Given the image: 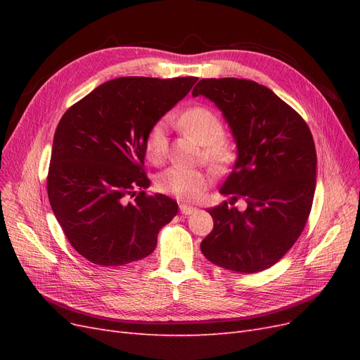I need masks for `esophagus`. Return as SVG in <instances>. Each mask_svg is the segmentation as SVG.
Returning a JSON list of instances; mask_svg holds the SVG:
<instances>
[{
  "label": "esophagus",
  "instance_id": "1",
  "mask_svg": "<svg viewBox=\"0 0 360 360\" xmlns=\"http://www.w3.org/2000/svg\"><path fill=\"white\" fill-rule=\"evenodd\" d=\"M193 212H197V207L186 205V204H180V213L181 214H191Z\"/></svg>",
  "mask_w": 360,
  "mask_h": 360
}]
</instances>
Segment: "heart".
<instances>
[{
    "mask_svg": "<svg viewBox=\"0 0 360 360\" xmlns=\"http://www.w3.org/2000/svg\"><path fill=\"white\" fill-rule=\"evenodd\" d=\"M181 129L197 143L204 146V158L217 171H224L236 160V146L224 138L225 124L214 111L207 106H195L180 117ZM167 122L159 120L150 127L146 138V151L151 160H160L167 153ZM210 174L202 169L172 167L163 171L156 180L160 192L180 201H193L209 188Z\"/></svg>",
    "mask_w": 360,
    "mask_h": 360,
    "instance_id": "b5f03b06",
    "label": "heart"
}]
</instances>
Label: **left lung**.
Instances as JSON below:
<instances>
[{
  "instance_id": "1",
  "label": "left lung",
  "mask_w": 360,
  "mask_h": 360,
  "mask_svg": "<svg viewBox=\"0 0 360 360\" xmlns=\"http://www.w3.org/2000/svg\"><path fill=\"white\" fill-rule=\"evenodd\" d=\"M192 96H205L222 111L237 144V160L221 188L231 204L209 213L213 230L201 252L213 264L240 274L266 270L296 243L311 213L317 153L307 122L255 81L201 79Z\"/></svg>"
}]
</instances>
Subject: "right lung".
I'll return each instance as SVG.
<instances>
[{
    "label": "right lung",
    "mask_w": 360,
    "mask_h": 360,
    "mask_svg": "<svg viewBox=\"0 0 360 360\" xmlns=\"http://www.w3.org/2000/svg\"><path fill=\"white\" fill-rule=\"evenodd\" d=\"M197 81L124 76L99 85L61 117L48 197L69 243L93 264L124 266L150 255L160 228L177 214L176 201L144 192L146 138ZM136 188V201L127 203Z\"/></svg>",
    "instance_id": "right-lung-1"
}]
</instances>
